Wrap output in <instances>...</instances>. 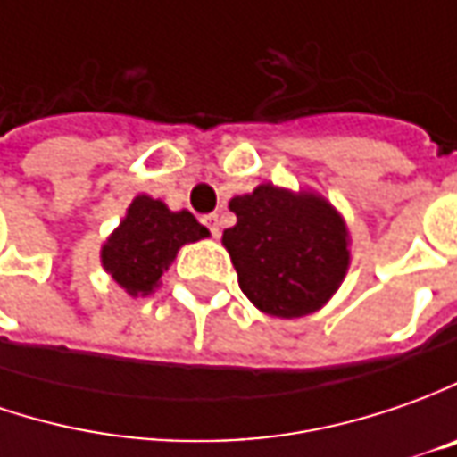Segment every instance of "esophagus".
I'll list each match as a JSON object with an SVG mask.
<instances>
[{
    "mask_svg": "<svg viewBox=\"0 0 457 457\" xmlns=\"http://www.w3.org/2000/svg\"><path fill=\"white\" fill-rule=\"evenodd\" d=\"M202 222L207 225V229H210V235H212V237L220 235V217H217V214H204V217H202Z\"/></svg>",
    "mask_w": 457,
    "mask_h": 457,
    "instance_id": "34e87169",
    "label": "esophagus"
}]
</instances>
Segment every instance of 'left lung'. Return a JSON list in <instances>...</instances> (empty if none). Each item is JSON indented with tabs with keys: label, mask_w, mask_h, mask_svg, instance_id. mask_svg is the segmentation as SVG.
<instances>
[{
	"label": "left lung",
	"mask_w": 457,
	"mask_h": 457,
	"mask_svg": "<svg viewBox=\"0 0 457 457\" xmlns=\"http://www.w3.org/2000/svg\"><path fill=\"white\" fill-rule=\"evenodd\" d=\"M237 225L222 232L237 283L265 313L298 319L321 308L349 268L346 228L337 210L316 195H291L260 184L235 197Z\"/></svg>",
	"instance_id": "8db88e82"
}]
</instances>
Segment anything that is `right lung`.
Returning a JSON list of instances; mask_svg holds the SVG:
<instances>
[{"label":"right lung","mask_w":457,"mask_h":457,"mask_svg":"<svg viewBox=\"0 0 457 457\" xmlns=\"http://www.w3.org/2000/svg\"><path fill=\"white\" fill-rule=\"evenodd\" d=\"M207 235L192 212H171L164 202L141 195L103 245V268L126 293L149 295L181 245L197 243Z\"/></svg>","instance_id":"1"}]
</instances>
